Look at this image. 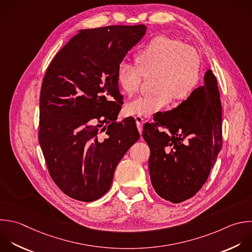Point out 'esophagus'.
<instances>
[{
  "label": "esophagus",
  "mask_w": 252,
  "mask_h": 252,
  "mask_svg": "<svg viewBox=\"0 0 252 252\" xmlns=\"http://www.w3.org/2000/svg\"><path fill=\"white\" fill-rule=\"evenodd\" d=\"M135 120H136L137 127H138L139 132H140V133H142V130H143V124H144L145 119H144L142 116H135Z\"/></svg>",
  "instance_id": "34e87169"
}]
</instances>
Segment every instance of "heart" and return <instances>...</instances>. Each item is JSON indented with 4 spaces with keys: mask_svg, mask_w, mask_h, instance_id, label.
I'll list each match as a JSON object with an SVG mask.
<instances>
[{
    "mask_svg": "<svg viewBox=\"0 0 252 252\" xmlns=\"http://www.w3.org/2000/svg\"><path fill=\"white\" fill-rule=\"evenodd\" d=\"M135 67L120 64L116 80L121 90L133 96L142 86L143 77L156 75L154 95L141 96L126 105L129 114L151 116L163 110L172 100L188 97L196 89L201 73L197 51L178 39L158 36L150 40L134 56Z\"/></svg>",
    "mask_w": 252,
    "mask_h": 252,
    "instance_id": "heart-1",
    "label": "heart"
}]
</instances>
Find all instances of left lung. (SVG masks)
<instances>
[{
    "instance_id": "obj_1",
    "label": "left lung",
    "mask_w": 252,
    "mask_h": 252,
    "mask_svg": "<svg viewBox=\"0 0 252 252\" xmlns=\"http://www.w3.org/2000/svg\"><path fill=\"white\" fill-rule=\"evenodd\" d=\"M150 147L152 185L171 203L194 196L206 182L221 150V104L217 78L211 70L204 85L170 111L158 112L144 125Z\"/></svg>"
}]
</instances>
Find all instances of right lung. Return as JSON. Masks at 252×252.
<instances>
[{"label": "right lung", "instance_id": "1", "mask_svg": "<svg viewBox=\"0 0 252 252\" xmlns=\"http://www.w3.org/2000/svg\"><path fill=\"white\" fill-rule=\"evenodd\" d=\"M146 26L83 30L49 64L40 91L38 141L49 174L69 197L92 202L110 188L115 168L140 134L123 103L116 73Z\"/></svg>", "mask_w": 252, "mask_h": 252}]
</instances>
